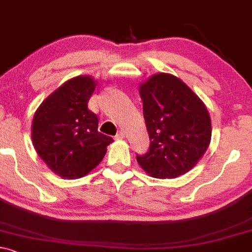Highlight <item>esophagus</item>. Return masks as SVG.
Masks as SVG:
<instances>
[{
    "label": "esophagus",
    "mask_w": 252,
    "mask_h": 252,
    "mask_svg": "<svg viewBox=\"0 0 252 252\" xmlns=\"http://www.w3.org/2000/svg\"><path fill=\"white\" fill-rule=\"evenodd\" d=\"M126 137L125 131H120L118 134H116V139H124Z\"/></svg>",
    "instance_id": "1"
}]
</instances>
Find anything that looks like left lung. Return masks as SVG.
Masks as SVG:
<instances>
[{
	"label": "left lung",
	"instance_id": "1",
	"mask_svg": "<svg viewBox=\"0 0 252 252\" xmlns=\"http://www.w3.org/2000/svg\"><path fill=\"white\" fill-rule=\"evenodd\" d=\"M143 114L150 138L137 162L150 177L174 179L197 164L212 139V123L202 99L183 80L154 74L139 85Z\"/></svg>",
	"mask_w": 252,
	"mask_h": 252
}]
</instances>
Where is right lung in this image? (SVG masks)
Returning <instances> with one entry per match:
<instances>
[{
  "label": "right lung",
  "mask_w": 252,
  "mask_h": 252,
  "mask_svg": "<svg viewBox=\"0 0 252 252\" xmlns=\"http://www.w3.org/2000/svg\"><path fill=\"white\" fill-rule=\"evenodd\" d=\"M96 82L89 75L67 80L49 94L32 121V143L39 158L64 179L85 177L107 153L113 138L98 132V119L88 108Z\"/></svg>",
  "instance_id": "add662e5"
}]
</instances>
